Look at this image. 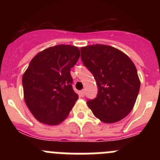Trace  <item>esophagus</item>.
Here are the masks:
<instances>
[{"label":"esophagus","mask_w":160,"mask_h":160,"mask_svg":"<svg viewBox=\"0 0 160 160\" xmlns=\"http://www.w3.org/2000/svg\"><path fill=\"white\" fill-rule=\"evenodd\" d=\"M84 95H85L84 90H81V91H80V97H82V98H83V97H84Z\"/></svg>","instance_id":"obj_1"}]
</instances>
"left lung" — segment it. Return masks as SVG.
I'll list each match as a JSON object with an SVG mask.
<instances>
[{"instance_id":"8db88e82","label":"left lung","mask_w":160,"mask_h":160,"mask_svg":"<svg viewBox=\"0 0 160 160\" xmlns=\"http://www.w3.org/2000/svg\"><path fill=\"white\" fill-rule=\"evenodd\" d=\"M81 59L94 77L97 98L87 104L97 118L114 123L133 109L140 80L132 59L121 50L102 44L81 47Z\"/></svg>"}]
</instances>
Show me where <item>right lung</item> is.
I'll use <instances>...</instances> for the list:
<instances>
[{"label": "right lung", "instance_id": "right-lung-1", "mask_svg": "<svg viewBox=\"0 0 160 160\" xmlns=\"http://www.w3.org/2000/svg\"><path fill=\"white\" fill-rule=\"evenodd\" d=\"M80 58V49L57 45L39 52L22 76L24 100L35 119L49 125L63 122L78 95L72 88L70 70Z\"/></svg>", "mask_w": 160, "mask_h": 160}]
</instances>
